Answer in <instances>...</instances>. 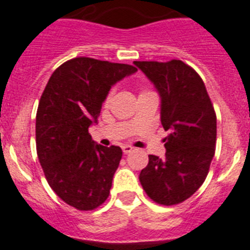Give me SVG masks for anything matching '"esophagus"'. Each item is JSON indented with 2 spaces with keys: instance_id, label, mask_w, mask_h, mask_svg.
Segmentation results:
<instances>
[{
  "instance_id": "34e87169",
  "label": "esophagus",
  "mask_w": 250,
  "mask_h": 250,
  "mask_svg": "<svg viewBox=\"0 0 250 250\" xmlns=\"http://www.w3.org/2000/svg\"><path fill=\"white\" fill-rule=\"evenodd\" d=\"M123 151H124V154H129V152L132 151V147L130 146V145H124Z\"/></svg>"
}]
</instances>
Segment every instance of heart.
Instances as JSON below:
<instances>
[{
	"instance_id": "heart-1",
	"label": "heart",
	"mask_w": 250,
	"mask_h": 250,
	"mask_svg": "<svg viewBox=\"0 0 250 250\" xmlns=\"http://www.w3.org/2000/svg\"><path fill=\"white\" fill-rule=\"evenodd\" d=\"M110 96H111V92H110V95H109V96H107V98H106V103H109V100H110Z\"/></svg>"
}]
</instances>
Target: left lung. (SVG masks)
<instances>
[{
  "mask_svg": "<svg viewBox=\"0 0 250 250\" xmlns=\"http://www.w3.org/2000/svg\"><path fill=\"white\" fill-rule=\"evenodd\" d=\"M160 95L165 156L149 155L139 180L150 199L163 205L184 202L204 183L214 158L216 116L202 77L180 60L134 61Z\"/></svg>",
  "mask_w": 250,
  "mask_h": 250,
  "instance_id": "left-lung-1",
  "label": "left lung"
}]
</instances>
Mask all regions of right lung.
<instances>
[{
	"label": "right lung",
	"instance_id": "obj_1",
	"mask_svg": "<svg viewBox=\"0 0 250 250\" xmlns=\"http://www.w3.org/2000/svg\"><path fill=\"white\" fill-rule=\"evenodd\" d=\"M136 71L126 63L76 57L55 70L40 99V164L51 189L79 210H92L109 196L123 150L95 144L89 127L112 86Z\"/></svg>",
	"mask_w": 250,
	"mask_h": 250
}]
</instances>
